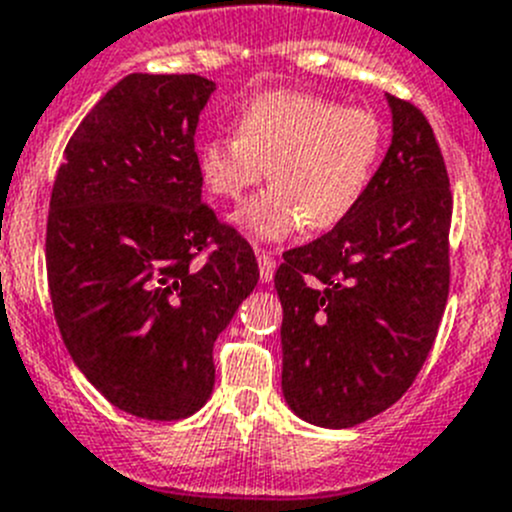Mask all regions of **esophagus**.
Instances as JSON below:
<instances>
[{
    "mask_svg": "<svg viewBox=\"0 0 512 512\" xmlns=\"http://www.w3.org/2000/svg\"><path fill=\"white\" fill-rule=\"evenodd\" d=\"M257 265H260L262 283H272V275H275V257L267 250H257Z\"/></svg>",
    "mask_w": 512,
    "mask_h": 512,
    "instance_id": "esophagus-1",
    "label": "esophagus"
}]
</instances>
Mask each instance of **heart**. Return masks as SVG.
<instances>
[{
	"mask_svg": "<svg viewBox=\"0 0 512 512\" xmlns=\"http://www.w3.org/2000/svg\"><path fill=\"white\" fill-rule=\"evenodd\" d=\"M386 131L366 108L323 95L265 90L237 113V133L199 143L197 169L219 199L240 202L265 179L270 189L234 212V224L262 242L300 227L328 232L361 204L384 156Z\"/></svg>",
	"mask_w": 512,
	"mask_h": 512,
	"instance_id": "obj_1",
	"label": "heart"
}]
</instances>
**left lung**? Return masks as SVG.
Masks as SVG:
<instances>
[{
	"label": "left lung",
	"mask_w": 512,
	"mask_h": 512,
	"mask_svg": "<svg viewBox=\"0 0 512 512\" xmlns=\"http://www.w3.org/2000/svg\"><path fill=\"white\" fill-rule=\"evenodd\" d=\"M391 146L361 204L283 255V394L300 419L356 427L414 384L450 295L452 191L432 126L386 95Z\"/></svg>",
	"instance_id": "8db88e82"
}]
</instances>
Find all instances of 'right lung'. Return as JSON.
<instances>
[{"mask_svg":"<svg viewBox=\"0 0 512 512\" xmlns=\"http://www.w3.org/2000/svg\"><path fill=\"white\" fill-rule=\"evenodd\" d=\"M202 75H126L65 146L47 214L60 336L113 407L154 422L202 409L212 348L260 280L252 247L202 202Z\"/></svg>","mask_w":512,"mask_h":512,"instance_id":"1","label":"right lung"}]
</instances>
